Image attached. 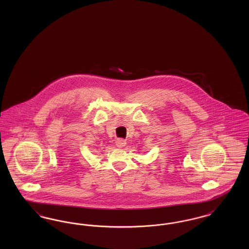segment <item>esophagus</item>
Masks as SVG:
<instances>
[{"label": "esophagus", "mask_w": 249, "mask_h": 249, "mask_svg": "<svg viewBox=\"0 0 249 249\" xmlns=\"http://www.w3.org/2000/svg\"><path fill=\"white\" fill-rule=\"evenodd\" d=\"M116 143H117V146H118V147H123V146L126 145V141H125L124 139H121V138H120V139L117 140Z\"/></svg>", "instance_id": "obj_1"}]
</instances>
